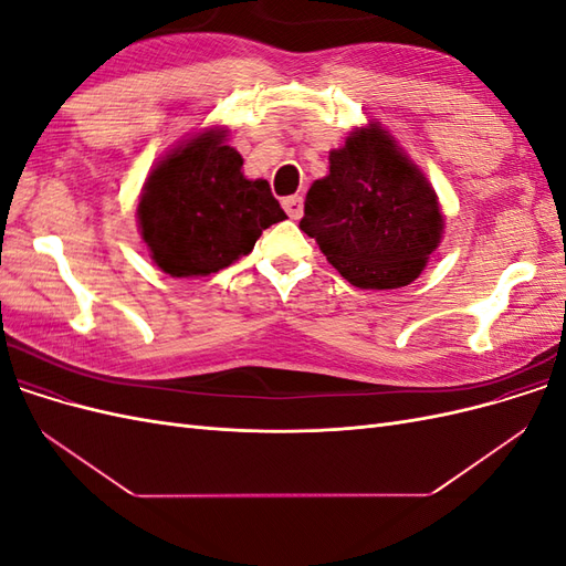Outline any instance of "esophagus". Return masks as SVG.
Instances as JSON below:
<instances>
[{"label":"esophagus","instance_id":"obj_1","mask_svg":"<svg viewBox=\"0 0 566 566\" xmlns=\"http://www.w3.org/2000/svg\"><path fill=\"white\" fill-rule=\"evenodd\" d=\"M283 210L287 212L290 219H300L304 212V200L302 196H290L283 200Z\"/></svg>","mask_w":566,"mask_h":566}]
</instances>
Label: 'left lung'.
Listing matches in <instances>:
<instances>
[{
    "mask_svg": "<svg viewBox=\"0 0 566 566\" xmlns=\"http://www.w3.org/2000/svg\"><path fill=\"white\" fill-rule=\"evenodd\" d=\"M331 172L306 193L300 229L352 285L413 283L443 238L434 186L378 123L331 150Z\"/></svg>",
    "mask_w": 566,
    "mask_h": 566,
    "instance_id": "obj_1",
    "label": "left lung"
}]
</instances>
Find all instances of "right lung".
Masks as SVG:
<instances>
[{"instance_id": "add662e5", "label": "right lung", "mask_w": 566, "mask_h": 566, "mask_svg": "<svg viewBox=\"0 0 566 566\" xmlns=\"http://www.w3.org/2000/svg\"><path fill=\"white\" fill-rule=\"evenodd\" d=\"M227 127H208L156 163L136 205L150 260L172 279L210 276L250 254L256 238L285 219L266 179H248L227 146Z\"/></svg>"}]
</instances>
